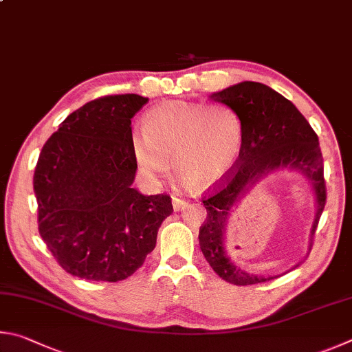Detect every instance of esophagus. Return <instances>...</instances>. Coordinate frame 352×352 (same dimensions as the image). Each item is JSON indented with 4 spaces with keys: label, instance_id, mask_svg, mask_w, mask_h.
Here are the masks:
<instances>
[{
    "label": "esophagus",
    "instance_id": "34e87169",
    "mask_svg": "<svg viewBox=\"0 0 352 352\" xmlns=\"http://www.w3.org/2000/svg\"><path fill=\"white\" fill-rule=\"evenodd\" d=\"M188 206V202L182 198H177V196H173V208H175V212H179L184 210Z\"/></svg>",
    "mask_w": 352,
    "mask_h": 352
}]
</instances>
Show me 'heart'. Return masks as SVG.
<instances>
[{
	"label": "heart",
	"mask_w": 352,
	"mask_h": 352,
	"mask_svg": "<svg viewBox=\"0 0 352 352\" xmlns=\"http://www.w3.org/2000/svg\"><path fill=\"white\" fill-rule=\"evenodd\" d=\"M131 148L142 171L164 175L168 159L176 176L202 190L229 173L243 148V123L227 104L170 102L144 116V131L134 129Z\"/></svg>",
	"instance_id": "b5f03b06"
}]
</instances>
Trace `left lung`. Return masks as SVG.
<instances>
[{"label":"left lung","mask_w":352,"mask_h":352,"mask_svg":"<svg viewBox=\"0 0 352 352\" xmlns=\"http://www.w3.org/2000/svg\"><path fill=\"white\" fill-rule=\"evenodd\" d=\"M238 113L243 123V148L236 168L202 202L207 218L199 229V245L207 263L221 278L236 286L258 285L275 276L248 274L226 254L224 233L232 207L270 171L292 168L309 179L317 213L311 227L316 233L326 204L323 156L318 138L295 104L269 86L241 82L210 96Z\"/></svg>","instance_id":"8db88e82"}]
</instances>
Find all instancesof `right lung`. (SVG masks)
<instances>
[{
	"label": "right lung",
	"mask_w": 352,
	"mask_h": 352,
	"mask_svg": "<svg viewBox=\"0 0 352 352\" xmlns=\"http://www.w3.org/2000/svg\"><path fill=\"white\" fill-rule=\"evenodd\" d=\"M146 102L138 94L88 102L60 123L40 153L34 173L38 232L60 266L78 278L131 276L173 212L168 195L133 188L131 119Z\"/></svg>",
	"instance_id": "obj_1"
}]
</instances>
